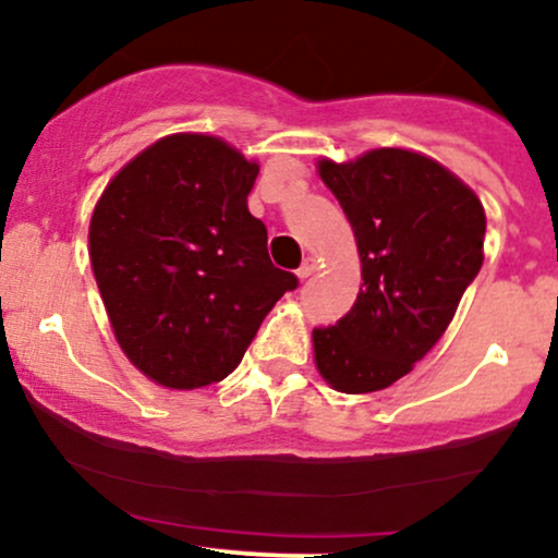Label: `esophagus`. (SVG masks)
<instances>
[{
    "mask_svg": "<svg viewBox=\"0 0 558 558\" xmlns=\"http://www.w3.org/2000/svg\"><path fill=\"white\" fill-rule=\"evenodd\" d=\"M315 270H317V262L315 259H304V265L299 267L296 275L301 280H306V278H312V275H315Z\"/></svg>",
    "mask_w": 558,
    "mask_h": 558,
    "instance_id": "34e87169",
    "label": "esophagus"
}]
</instances>
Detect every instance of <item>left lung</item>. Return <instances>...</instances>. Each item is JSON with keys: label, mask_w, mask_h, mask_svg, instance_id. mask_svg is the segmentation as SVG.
<instances>
[{"label": "left lung", "mask_w": 558, "mask_h": 558, "mask_svg": "<svg viewBox=\"0 0 558 558\" xmlns=\"http://www.w3.org/2000/svg\"><path fill=\"white\" fill-rule=\"evenodd\" d=\"M362 259L354 306L315 328L319 375L341 393H373L412 373L457 315L483 267L485 209L470 185L409 149L354 162L319 159Z\"/></svg>", "instance_id": "1"}]
</instances>
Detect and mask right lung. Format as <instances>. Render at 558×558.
<instances>
[{
    "mask_svg": "<svg viewBox=\"0 0 558 558\" xmlns=\"http://www.w3.org/2000/svg\"><path fill=\"white\" fill-rule=\"evenodd\" d=\"M259 175L217 136L159 138L112 178L92 215L88 257L120 349L165 388L220 383L275 301L299 286L248 213Z\"/></svg>",
    "mask_w": 558,
    "mask_h": 558,
    "instance_id": "obj_1",
    "label": "right lung"
}]
</instances>
